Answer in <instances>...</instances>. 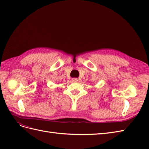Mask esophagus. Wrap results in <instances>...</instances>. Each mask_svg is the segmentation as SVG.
Returning <instances> with one entry per match:
<instances>
[{"label":"esophagus","instance_id":"esophagus-1","mask_svg":"<svg viewBox=\"0 0 149 149\" xmlns=\"http://www.w3.org/2000/svg\"><path fill=\"white\" fill-rule=\"evenodd\" d=\"M72 81H78V78H74L72 79Z\"/></svg>","mask_w":149,"mask_h":149}]
</instances>
